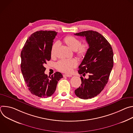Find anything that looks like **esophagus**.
<instances>
[{"instance_id": "1", "label": "esophagus", "mask_w": 133, "mask_h": 133, "mask_svg": "<svg viewBox=\"0 0 133 133\" xmlns=\"http://www.w3.org/2000/svg\"><path fill=\"white\" fill-rule=\"evenodd\" d=\"M64 77H72L71 75H69V74H64L63 75Z\"/></svg>"}]
</instances>
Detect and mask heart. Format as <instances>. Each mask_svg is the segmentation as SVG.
<instances>
[{"instance_id": "1", "label": "heart", "mask_w": 133, "mask_h": 133, "mask_svg": "<svg viewBox=\"0 0 133 133\" xmlns=\"http://www.w3.org/2000/svg\"><path fill=\"white\" fill-rule=\"evenodd\" d=\"M64 42L71 50L75 51L76 54L79 58H82L86 56L88 49L89 45L86 43L81 44V41L72 36H68L64 38ZM58 43H54L50 49V56L54 57L56 55V49ZM77 65V61L75 59L69 60H61L57 64V68L64 72H70L72 69Z\"/></svg>"}]
</instances>
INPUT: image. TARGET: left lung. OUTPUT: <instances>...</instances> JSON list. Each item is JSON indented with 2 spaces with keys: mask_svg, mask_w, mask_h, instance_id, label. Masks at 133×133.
<instances>
[{
  "mask_svg": "<svg viewBox=\"0 0 133 133\" xmlns=\"http://www.w3.org/2000/svg\"><path fill=\"white\" fill-rule=\"evenodd\" d=\"M86 37L88 51L79 66L78 73L88 74V78L81 77V86L75 90L81 99H87L96 96L104 89L109 79L113 67V51L111 45L99 32L87 30L75 34Z\"/></svg>",
  "mask_w": 133,
  "mask_h": 133,
  "instance_id": "obj_1",
  "label": "left lung"
}]
</instances>
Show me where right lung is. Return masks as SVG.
Wrapping results in <instances>:
<instances>
[{
  "instance_id": "add662e5",
  "label": "right lung",
  "mask_w": 133,
  "mask_h": 133,
  "mask_svg": "<svg viewBox=\"0 0 133 133\" xmlns=\"http://www.w3.org/2000/svg\"><path fill=\"white\" fill-rule=\"evenodd\" d=\"M57 32L40 30L32 34L21 52V70L31 93L39 97L51 96L56 90L62 74L56 72L51 76L45 74L44 65L51 59L50 49Z\"/></svg>"
}]
</instances>
